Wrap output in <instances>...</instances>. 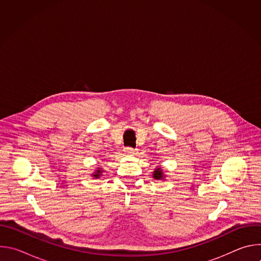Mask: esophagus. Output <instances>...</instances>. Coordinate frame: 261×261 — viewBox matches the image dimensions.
Listing matches in <instances>:
<instances>
[{"instance_id": "obj_1", "label": "esophagus", "mask_w": 261, "mask_h": 261, "mask_svg": "<svg viewBox=\"0 0 261 261\" xmlns=\"http://www.w3.org/2000/svg\"><path fill=\"white\" fill-rule=\"evenodd\" d=\"M125 152L128 154V155H135L137 154L138 150L137 148H132V147H126L125 148Z\"/></svg>"}]
</instances>
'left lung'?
<instances>
[{
    "mask_svg": "<svg viewBox=\"0 0 261 261\" xmlns=\"http://www.w3.org/2000/svg\"><path fill=\"white\" fill-rule=\"evenodd\" d=\"M153 177L155 179H161L163 178V172H162V169L161 168H156L153 172Z\"/></svg>",
    "mask_w": 261,
    "mask_h": 261,
    "instance_id": "left-lung-1",
    "label": "left lung"
}]
</instances>
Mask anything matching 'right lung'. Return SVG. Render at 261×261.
<instances>
[{"label": "right lung", "mask_w": 261, "mask_h": 261, "mask_svg": "<svg viewBox=\"0 0 261 261\" xmlns=\"http://www.w3.org/2000/svg\"><path fill=\"white\" fill-rule=\"evenodd\" d=\"M102 172H103V170H101V168H98V170H96V172L93 174L94 178H99L101 176Z\"/></svg>", "instance_id": "add662e5"}]
</instances>
